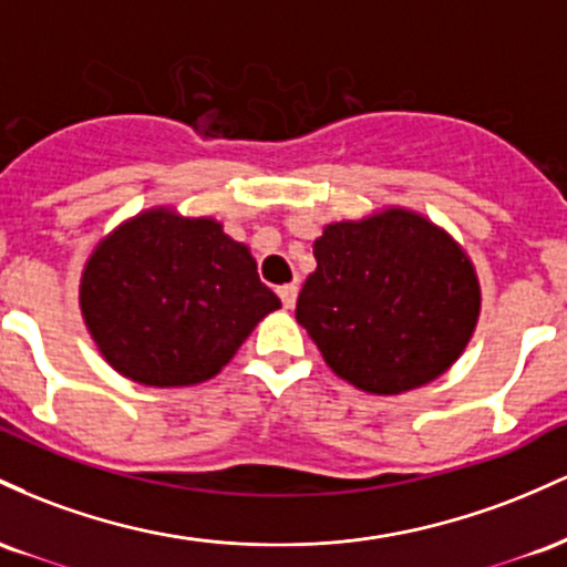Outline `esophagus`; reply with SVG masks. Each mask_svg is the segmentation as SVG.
Masks as SVG:
<instances>
[{
  "mask_svg": "<svg viewBox=\"0 0 567 567\" xmlns=\"http://www.w3.org/2000/svg\"><path fill=\"white\" fill-rule=\"evenodd\" d=\"M297 295H300V286H297V284H286V286H281V289H278V297H281L284 308H295Z\"/></svg>",
  "mask_w": 567,
  "mask_h": 567,
  "instance_id": "34e87169",
  "label": "esophagus"
}]
</instances>
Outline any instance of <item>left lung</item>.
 <instances>
[{"label":"left lung","instance_id":"obj_1","mask_svg":"<svg viewBox=\"0 0 567 567\" xmlns=\"http://www.w3.org/2000/svg\"><path fill=\"white\" fill-rule=\"evenodd\" d=\"M313 257L295 316L348 383L391 396L431 383L463 353L480 284L461 246L423 216L391 208L337 221Z\"/></svg>","mask_w":567,"mask_h":567}]
</instances>
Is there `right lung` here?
I'll return each mask as SVG.
<instances>
[{"label":"right lung","mask_w":567,"mask_h":567,"mask_svg":"<svg viewBox=\"0 0 567 567\" xmlns=\"http://www.w3.org/2000/svg\"><path fill=\"white\" fill-rule=\"evenodd\" d=\"M80 305L120 374L171 388L214 378L281 300L214 219L146 212L93 251Z\"/></svg>","instance_id":"add662e5"}]
</instances>
